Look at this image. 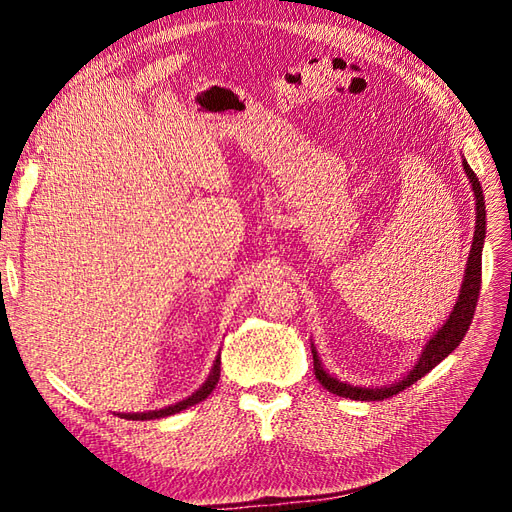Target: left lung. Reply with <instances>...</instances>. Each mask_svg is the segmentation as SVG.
<instances>
[{
	"label": "left lung",
	"instance_id": "obj_1",
	"mask_svg": "<svg viewBox=\"0 0 512 512\" xmlns=\"http://www.w3.org/2000/svg\"><path fill=\"white\" fill-rule=\"evenodd\" d=\"M463 168H466V175L472 183V190L476 196V230H474V239H472V250H470V258H468V269H466V280H463L459 299L455 303L453 314L448 316V320L444 322V327L429 339V344L425 346L421 359H418L416 367L410 371V374L399 380L391 386H380V389H361V386H352V384H344L339 382L337 378L329 376L327 371L320 367V359L318 354L314 352V374L318 378V382L324 386V389L331 391L333 395L339 397H348V399H356V401H382L386 397H393L397 393H401L404 389H408L410 384H414L416 380H421L425 374L436 367L440 361H444L448 354H451L463 337H466L472 318H474V309L478 303V292H480V275H483V241H485V198H483V188H480V181L474 175V170L470 168V164L463 160Z\"/></svg>",
	"mask_w": 512,
	"mask_h": 512
}]
</instances>
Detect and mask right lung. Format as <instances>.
<instances>
[{"label": "right lung", "instance_id": "1", "mask_svg": "<svg viewBox=\"0 0 512 512\" xmlns=\"http://www.w3.org/2000/svg\"><path fill=\"white\" fill-rule=\"evenodd\" d=\"M218 380H220V356H218V359H215V365H213V369H211L209 378L205 380V384L200 386V389H198L194 395H190L188 399H183V401H179V404H175V406H168V408H162V410L138 412V414H121V416H123V418H130V421H149V418H162V416L177 414V412H181V410H185V408H190V406L198 404V401L207 399V397H209V393L215 389V384H218Z\"/></svg>", "mask_w": 512, "mask_h": 512}]
</instances>
